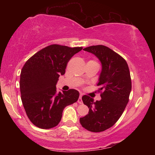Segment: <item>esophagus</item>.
I'll return each mask as SVG.
<instances>
[{"label": "esophagus", "instance_id": "1", "mask_svg": "<svg viewBox=\"0 0 155 155\" xmlns=\"http://www.w3.org/2000/svg\"><path fill=\"white\" fill-rule=\"evenodd\" d=\"M81 97H82V95H80L79 99H78V103H79V104H83L82 100H81Z\"/></svg>", "mask_w": 155, "mask_h": 155}]
</instances>
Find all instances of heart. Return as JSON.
Segmentation results:
<instances>
[{"instance_id":"obj_1","label":"heart","mask_w":155,"mask_h":155,"mask_svg":"<svg viewBox=\"0 0 155 155\" xmlns=\"http://www.w3.org/2000/svg\"><path fill=\"white\" fill-rule=\"evenodd\" d=\"M94 62H95V61H94ZM95 63H96V62H95Z\"/></svg>"}]
</instances>
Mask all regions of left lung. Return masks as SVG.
<instances>
[{
  "mask_svg": "<svg viewBox=\"0 0 155 155\" xmlns=\"http://www.w3.org/2000/svg\"><path fill=\"white\" fill-rule=\"evenodd\" d=\"M84 50L95 54L102 64L97 83L101 100L94 102L90 96H82L89 112L79 121L89 131L102 132L116 123L124 111L132 88L130 74L126 60L106 46H91Z\"/></svg>",
  "mask_w": 155,
  "mask_h": 155,
  "instance_id": "left-lung-1",
  "label": "left lung"
}]
</instances>
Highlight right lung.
Here are the masks:
<instances>
[{
    "mask_svg": "<svg viewBox=\"0 0 155 155\" xmlns=\"http://www.w3.org/2000/svg\"><path fill=\"white\" fill-rule=\"evenodd\" d=\"M82 47L51 44L29 58L20 74L21 99L31 122L41 129H50L59 124L63 111L78 101L79 92L71 89L59 92L56 84L65 73L67 64Z\"/></svg>",
    "mask_w": 155,
    "mask_h": 155,
    "instance_id": "obj_1",
    "label": "right lung"
}]
</instances>
